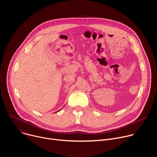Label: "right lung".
<instances>
[{
	"label": "right lung",
	"instance_id": "obj_1",
	"mask_svg": "<svg viewBox=\"0 0 157 157\" xmlns=\"http://www.w3.org/2000/svg\"><path fill=\"white\" fill-rule=\"evenodd\" d=\"M59 110H61V109H59ZM58 111H56V112H58Z\"/></svg>",
	"mask_w": 157,
	"mask_h": 157
}]
</instances>
